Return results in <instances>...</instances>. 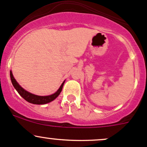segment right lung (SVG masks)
<instances>
[{"label": "right lung", "mask_w": 147, "mask_h": 147, "mask_svg": "<svg viewBox=\"0 0 147 147\" xmlns=\"http://www.w3.org/2000/svg\"><path fill=\"white\" fill-rule=\"evenodd\" d=\"M10 72L11 82H12L14 88H15V90L17 91V92H18L25 100L27 101L29 103L34 104V105H45V104H48L49 102H52V101H53L54 99H56L61 92L63 86H64V82H65V80H64V81L61 83V86L59 87V89H58L57 90V92H55L54 94H50V95L48 96H39L36 95V94H32V93L28 92L26 90L24 89L22 87H21V86L17 83V80H15V78H14L12 71H10Z\"/></svg>", "instance_id": "add662e5"}]
</instances>
